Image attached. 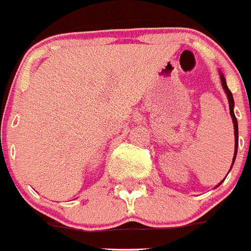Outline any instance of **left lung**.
<instances>
[{
	"label": "left lung",
	"mask_w": 251,
	"mask_h": 251,
	"mask_svg": "<svg viewBox=\"0 0 251 251\" xmlns=\"http://www.w3.org/2000/svg\"><path fill=\"white\" fill-rule=\"evenodd\" d=\"M219 76H220V81H222V87H223L224 92L227 94V98H228V103H229V113H230V118H232V122H233V129H234V154H233V160H232V166L234 163V159H236V155H237V146H238V124H237V119H236V116H234V111H233V107H234V101H233V96L230 93V91L228 89L227 87V81H226V77H224L223 72L219 70ZM230 166V168H232ZM230 171V170H229ZM222 182H219L216 186H219Z\"/></svg>",
	"instance_id": "left-lung-1"
}]
</instances>
